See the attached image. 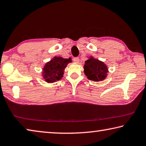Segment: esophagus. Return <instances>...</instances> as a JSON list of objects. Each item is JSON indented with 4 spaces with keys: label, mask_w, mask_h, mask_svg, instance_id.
<instances>
[{
    "label": "esophagus",
    "mask_w": 146,
    "mask_h": 146,
    "mask_svg": "<svg viewBox=\"0 0 146 146\" xmlns=\"http://www.w3.org/2000/svg\"><path fill=\"white\" fill-rule=\"evenodd\" d=\"M73 61L75 62L78 63L79 62V58L78 57H74L73 58Z\"/></svg>",
    "instance_id": "esophagus-1"
}]
</instances>
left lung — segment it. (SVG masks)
I'll return each mask as SVG.
<instances>
[{
	"label": "left lung",
	"mask_w": 146,
	"mask_h": 146,
	"mask_svg": "<svg viewBox=\"0 0 146 146\" xmlns=\"http://www.w3.org/2000/svg\"><path fill=\"white\" fill-rule=\"evenodd\" d=\"M84 73L89 80L99 82L104 80L108 72V68L102 61L91 57L85 62Z\"/></svg>",
	"instance_id": "8db88e82"
}]
</instances>
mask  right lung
<instances>
[{
  "mask_svg": "<svg viewBox=\"0 0 146 146\" xmlns=\"http://www.w3.org/2000/svg\"><path fill=\"white\" fill-rule=\"evenodd\" d=\"M71 62V58L54 57L46 64L43 68V77L47 82L53 83L60 80L63 77L64 70L68 64Z\"/></svg>",
  "mask_w": 146,
  "mask_h": 146,
  "instance_id": "right-lung-1",
  "label": "right lung"
}]
</instances>
